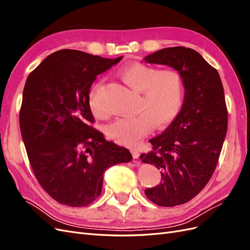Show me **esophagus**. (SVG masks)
Segmentation results:
<instances>
[{
    "mask_svg": "<svg viewBox=\"0 0 250 250\" xmlns=\"http://www.w3.org/2000/svg\"><path fill=\"white\" fill-rule=\"evenodd\" d=\"M131 154H132V157H133V158H139V156H140L139 151H138V150H134V149L131 150Z\"/></svg>",
    "mask_w": 250,
    "mask_h": 250,
    "instance_id": "esophagus-1",
    "label": "esophagus"
}]
</instances>
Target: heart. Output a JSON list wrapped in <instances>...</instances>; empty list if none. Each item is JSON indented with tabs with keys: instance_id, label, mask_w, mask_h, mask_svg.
<instances>
[{
	"instance_id": "obj_1",
	"label": "heart",
	"mask_w": 250,
	"mask_h": 250,
	"mask_svg": "<svg viewBox=\"0 0 250 250\" xmlns=\"http://www.w3.org/2000/svg\"><path fill=\"white\" fill-rule=\"evenodd\" d=\"M126 84L140 93L134 116L118 118L107 126L110 139L121 145L138 146L151 130L153 123L157 127L169 124L181 108L185 96V81L175 70H162L143 63H133L119 72ZM101 85L94 87L89 96L90 108L97 116L105 111L99 101Z\"/></svg>"
}]
</instances>
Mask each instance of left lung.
<instances>
[{
	"label": "left lung",
	"instance_id": "1",
	"mask_svg": "<svg viewBox=\"0 0 250 250\" xmlns=\"http://www.w3.org/2000/svg\"><path fill=\"white\" fill-rule=\"evenodd\" d=\"M144 60L172 67L185 81L178 115L149 141L153 150L140 156L162 174L160 185L145 190L147 198L157 206L175 207L194 198L216 169L228 131L224 89L217 70L193 49L165 48Z\"/></svg>",
	"mask_w": 250,
	"mask_h": 250
}]
</instances>
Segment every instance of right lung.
I'll use <instances>...</instances> for the list:
<instances>
[{
  "label": "right lung",
  "instance_id": "obj_1",
  "mask_svg": "<svg viewBox=\"0 0 250 250\" xmlns=\"http://www.w3.org/2000/svg\"><path fill=\"white\" fill-rule=\"evenodd\" d=\"M63 49L30 73L22 92L20 127L34 175L57 202L85 207L99 197L104 172L132 160L129 150L107 142L94 123L89 89L120 62Z\"/></svg>",
  "mask_w": 250,
  "mask_h": 250
}]
</instances>
